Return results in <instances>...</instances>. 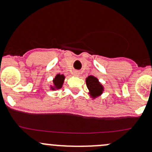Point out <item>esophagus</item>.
<instances>
[{
    "mask_svg": "<svg viewBox=\"0 0 152 152\" xmlns=\"http://www.w3.org/2000/svg\"><path fill=\"white\" fill-rule=\"evenodd\" d=\"M73 75H75V76H79V72H74Z\"/></svg>",
    "mask_w": 152,
    "mask_h": 152,
    "instance_id": "1",
    "label": "esophagus"
}]
</instances>
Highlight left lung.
Masks as SVG:
<instances>
[{
  "instance_id": "8db88e82",
  "label": "left lung",
  "mask_w": 152,
  "mask_h": 152,
  "mask_svg": "<svg viewBox=\"0 0 152 152\" xmlns=\"http://www.w3.org/2000/svg\"><path fill=\"white\" fill-rule=\"evenodd\" d=\"M86 83L89 90L90 96L93 99H96L100 96L103 93L104 88L103 85L99 81L98 78L93 75H90L86 78Z\"/></svg>"
}]
</instances>
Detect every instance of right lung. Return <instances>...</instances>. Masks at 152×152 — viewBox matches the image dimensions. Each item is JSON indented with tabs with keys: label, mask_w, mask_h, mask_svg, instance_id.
I'll use <instances>...</instances> for the list:
<instances>
[{
	"label": "right lung",
	"mask_w": 152,
	"mask_h": 152,
	"mask_svg": "<svg viewBox=\"0 0 152 152\" xmlns=\"http://www.w3.org/2000/svg\"><path fill=\"white\" fill-rule=\"evenodd\" d=\"M65 77L64 75H60L58 74L55 76V77L53 80V85H50V88L51 90H56L62 88V85H63L64 80H65Z\"/></svg>",
	"instance_id": "add662e5"
}]
</instances>
